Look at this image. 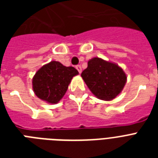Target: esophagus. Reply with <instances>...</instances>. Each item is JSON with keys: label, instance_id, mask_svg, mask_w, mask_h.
Returning <instances> with one entry per match:
<instances>
[{"label": "esophagus", "instance_id": "1", "mask_svg": "<svg viewBox=\"0 0 158 158\" xmlns=\"http://www.w3.org/2000/svg\"><path fill=\"white\" fill-rule=\"evenodd\" d=\"M75 68H76L77 70H78L79 74H80V73L82 72V67L80 66V65H76V67H75Z\"/></svg>", "mask_w": 158, "mask_h": 158}]
</instances>
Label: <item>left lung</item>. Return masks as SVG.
I'll list each match as a JSON object with an SVG mask.
<instances>
[{
  "instance_id": "left-lung-1",
  "label": "left lung",
  "mask_w": 158,
  "mask_h": 158,
  "mask_svg": "<svg viewBox=\"0 0 158 158\" xmlns=\"http://www.w3.org/2000/svg\"><path fill=\"white\" fill-rule=\"evenodd\" d=\"M81 76L90 91L104 101H110L119 95L127 80L122 68L99 57L89 60Z\"/></svg>"
}]
</instances>
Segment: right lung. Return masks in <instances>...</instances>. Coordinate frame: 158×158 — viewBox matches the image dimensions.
I'll list each match as a JSON object with an SVG mask.
<instances>
[{
	"label": "right lung",
	"instance_id": "add662e5",
	"mask_svg": "<svg viewBox=\"0 0 158 158\" xmlns=\"http://www.w3.org/2000/svg\"><path fill=\"white\" fill-rule=\"evenodd\" d=\"M79 72L59 61H51L38 69L33 78V89L38 98L56 104L64 97L72 78Z\"/></svg>",
	"mask_w": 158,
	"mask_h": 158
}]
</instances>
